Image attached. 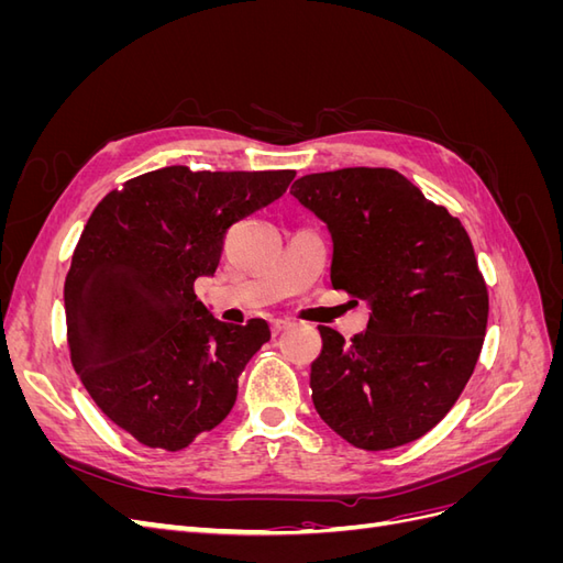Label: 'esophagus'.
<instances>
[{
	"instance_id": "obj_1",
	"label": "esophagus",
	"mask_w": 563,
	"mask_h": 563,
	"mask_svg": "<svg viewBox=\"0 0 563 563\" xmlns=\"http://www.w3.org/2000/svg\"><path fill=\"white\" fill-rule=\"evenodd\" d=\"M288 327H291V321H288V319H275V321H272V333L279 335V333L286 331Z\"/></svg>"
}]
</instances>
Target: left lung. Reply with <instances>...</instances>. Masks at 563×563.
<instances>
[{"mask_svg":"<svg viewBox=\"0 0 563 563\" xmlns=\"http://www.w3.org/2000/svg\"><path fill=\"white\" fill-rule=\"evenodd\" d=\"M291 195L329 228L333 288L371 310L350 343L319 327V418L364 451L420 439L451 411L486 335L488 294L465 228L391 168L310 174Z\"/></svg>","mask_w":563,"mask_h":563,"instance_id":"1","label":"left lung"}]
</instances>
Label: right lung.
Returning <instances> with one entry per match:
<instances>
[{
  "label": "right lung",
  "mask_w": 563,
  "mask_h": 563,
  "mask_svg": "<svg viewBox=\"0 0 563 563\" xmlns=\"http://www.w3.org/2000/svg\"><path fill=\"white\" fill-rule=\"evenodd\" d=\"M294 176L164 166L110 192L84 225L63 291L70 360L100 411L141 444L180 451L232 411L269 327L216 319L195 282L213 277L228 228Z\"/></svg>",
  "instance_id": "right-lung-1"
}]
</instances>
